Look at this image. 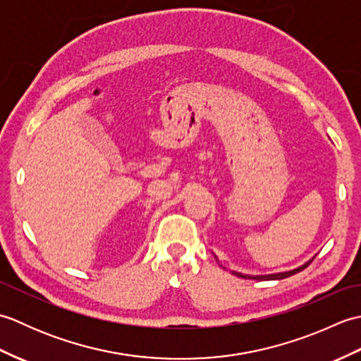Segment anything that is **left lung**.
Instances as JSON below:
<instances>
[{"label":"left lung","mask_w":361,"mask_h":361,"mask_svg":"<svg viewBox=\"0 0 361 361\" xmlns=\"http://www.w3.org/2000/svg\"><path fill=\"white\" fill-rule=\"evenodd\" d=\"M313 260V259H312ZM312 260H309L307 264H304V265H301V267H298V268H295V270H291V271H283V273H276V274H265V276H247V274H242V273H234L235 276H240V278H245V279H283V278H288V276H293V274H296V273H299V271H302L305 267H309L310 265V262Z\"/></svg>","instance_id":"8db88e82"}]
</instances>
